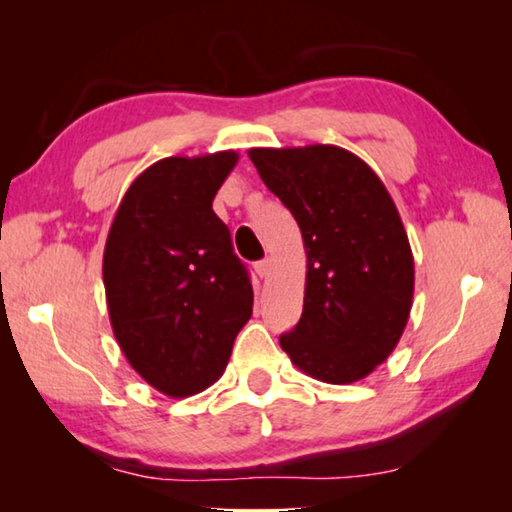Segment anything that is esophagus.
<instances>
[{
    "label": "esophagus",
    "instance_id": "1",
    "mask_svg": "<svg viewBox=\"0 0 512 512\" xmlns=\"http://www.w3.org/2000/svg\"><path fill=\"white\" fill-rule=\"evenodd\" d=\"M255 271H257L259 277H268V275H271V271H273V259L271 257L259 259V262L255 264Z\"/></svg>",
    "mask_w": 512,
    "mask_h": 512
}]
</instances>
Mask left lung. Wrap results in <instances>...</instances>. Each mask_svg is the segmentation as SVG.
I'll return each instance as SVG.
<instances>
[{"instance_id": "obj_1", "label": "left lung", "mask_w": 512, "mask_h": 512, "mask_svg": "<svg viewBox=\"0 0 512 512\" xmlns=\"http://www.w3.org/2000/svg\"><path fill=\"white\" fill-rule=\"evenodd\" d=\"M248 158L298 221L307 253L305 305L282 350L327 384L368 377L391 357L413 305V253L391 194L341 146L250 149Z\"/></svg>"}]
</instances>
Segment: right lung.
<instances>
[{
  "label": "right lung",
  "instance_id": "right-lung-1",
  "mask_svg": "<svg viewBox=\"0 0 512 512\" xmlns=\"http://www.w3.org/2000/svg\"><path fill=\"white\" fill-rule=\"evenodd\" d=\"M239 155H173L121 198L103 250L110 325L155 391L189 397L223 375L253 316V284L212 201Z\"/></svg>",
  "mask_w": 512,
  "mask_h": 512
}]
</instances>
